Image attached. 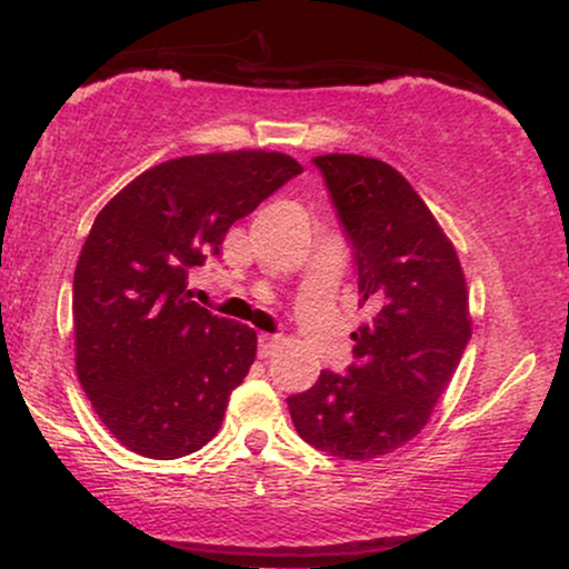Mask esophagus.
Segmentation results:
<instances>
[{"instance_id":"34e87169","label":"esophagus","mask_w":569,"mask_h":569,"mask_svg":"<svg viewBox=\"0 0 569 569\" xmlns=\"http://www.w3.org/2000/svg\"><path fill=\"white\" fill-rule=\"evenodd\" d=\"M280 348V339L270 335H259V358H272Z\"/></svg>"}]
</instances>
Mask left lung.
<instances>
[{
  "mask_svg": "<svg viewBox=\"0 0 569 569\" xmlns=\"http://www.w3.org/2000/svg\"><path fill=\"white\" fill-rule=\"evenodd\" d=\"M356 248L358 293L371 310L350 339L348 375L321 371L289 398L297 433L342 460L396 452L428 426L471 339L468 286L452 240L388 162L316 158Z\"/></svg>",
  "mask_w": 569,
  "mask_h": 569,
  "instance_id": "8db88e82",
  "label": "left lung"
}]
</instances>
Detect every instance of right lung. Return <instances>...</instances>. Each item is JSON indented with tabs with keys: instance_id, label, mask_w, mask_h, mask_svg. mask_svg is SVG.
<instances>
[{
	"instance_id": "1",
	"label": "right lung",
	"mask_w": 569,
	"mask_h": 569,
	"mask_svg": "<svg viewBox=\"0 0 569 569\" xmlns=\"http://www.w3.org/2000/svg\"><path fill=\"white\" fill-rule=\"evenodd\" d=\"M297 173L291 154L267 149L189 154L98 211L74 270V361L98 420L130 452L176 460L219 433L257 331L192 302L187 276Z\"/></svg>"
}]
</instances>
